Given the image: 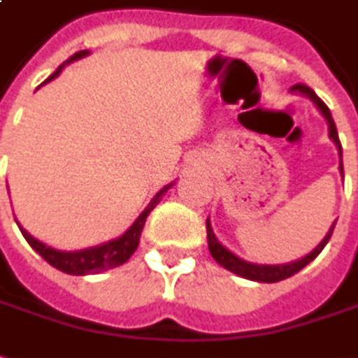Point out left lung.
Segmentation results:
<instances>
[{
	"label": "left lung",
	"mask_w": 358,
	"mask_h": 358,
	"mask_svg": "<svg viewBox=\"0 0 358 358\" xmlns=\"http://www.w3.org/2000/svg\"><path fill=\"white\" fill-rule=\"evenodd\" d=\"M292 92L294 94H303L306 97H310L313 103L317 106V109L322 111V115L327 119V125H329V138H331L333 143L337 145V150H339V159H343V148H341V141H339V135H337V127H335V121L331 117V111L329 108L323 103L320 97L315 96V92H313L312 87H308L306 84H296V86H292ZM339 170H341L343 174V160L339 162ZM337 223V221H335ZM335 223L331 225V229L327 231V235L323 237V241L315 247V249L310 252V255H306L303 259L300 261H294L288 262V264H252V262H247L239 259L237 255H233L229 249H225L223 245H221L217 237L213 235V229H211V223L210 220L206 221V229H208V247H210L211 257L215 259V262H220L223 268H227L233 274H237V276H243V278H247V280H255V282H280L284 278H290L294 276L296 272H300L303 266H308L310 262L320 255L323 250V247L327 245V241L331 239V233L335 229Z\"/></svg>",
	"instance_id": "1"
}]
</instances>
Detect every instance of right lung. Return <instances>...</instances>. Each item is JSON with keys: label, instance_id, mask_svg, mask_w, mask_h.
Segmentation results:
<instances>
[{"label": "right lung", "instance_id": "right-lung-1", "mask_svg": "<svg viewBox=\"0 0 358 358\" xmlns=\"http://www.w3.org/2000/svg\"><path fill=\"white\" fill-rule=\"evenodd\" d=\"M84 57H87V50H80L76 55H72L64 64H60V66L57 68V72L48 78L46 82H50L52 78H57L66 64L74 62V60H80V58ZM170 186H172V184L164 186L155 198L150 199V203L145 208V211L138 215L137 220H135V223H133L121 237L109 241V243H103V245H97V247H90V249L70 250V252H68V250H57L52 249V247H48V245H45V243H41L38 239H35L33 235H29L19 223H17V225H19V229L23 233V237L27 239V243H29V245H31V247L50 264V266H55L58 271L66 272V274H72V276L97 274V272L115 268V266H119V264H123V262H127L129 259H131V255H133L138 247L141 231L145 227V221H147L148 213L159 206V201L162 199V196L166 194V189H169Z\"/></svg>", "mask_w": 358, "mask_h": 358}]
</instances>
